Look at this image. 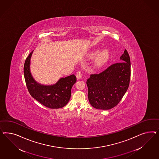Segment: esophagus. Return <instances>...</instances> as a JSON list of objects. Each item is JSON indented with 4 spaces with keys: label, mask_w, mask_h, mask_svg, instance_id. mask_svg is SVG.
Returning a JSON list of instances; mask_svg holds the SVG:
<instances>
[{
    "label": "esophagus",
    "mask_w": 159,
    "mask_h": 159,
    "mask_svg": "<svg viewBox=\"0 0 159 159\" xmlns=\"http://www.w3.org/2000/svg\"><path fill=\"white\" fill-rule=\"evenodd\" d=\"M76 76L77 79H80L82 77V72H81L80 71H78V72L76 73Z\"/></svg>",
    "instance_id": "34e87169"
}]
</instances>
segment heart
<instances>
[{
	"mask_svg": "<svg viewBox=\"0 0 159 159\" xmlns=\"http://www.w3.org/2000/svg\"><path fill=\"white\" fill-rule=\"evenodd\" d=\"M109 57V54L107 51H104L98 54L96 59V63L97 65L100 66L107 62Z\"/></svg>",
	"mask_w": 159,
	"mask_h": 159,
	"instance_id": "b5f03b06",
	"label": "heart"
}]
</instances>
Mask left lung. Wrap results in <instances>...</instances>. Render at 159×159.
I'll use <instances>...</instances> for the list:
<instances>
[{
  "mask_svg": "<svg viewBox=\"0 0 159 159\" xmlns=\"http://www.w3.org/2000/svg\"><path fill=\"white\" fill-rule=\"evenodd\" d=\"M121 62L112 64L99 73L91 74L87 80L88 98L94 108L107 110L116 107L129 85L130 61L126 49Z\"/></svg>",
  "mask_w": 159,
  "mask_h": 159,
  "instance_id": "left-lung-1",
  "label": "left lung"
}]
</instances>
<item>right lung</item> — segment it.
Returning a JSON list of instances; mask_svg holds the SVG:
<instances>
[{
	"instance_id": "right-lung-1",
	"label": "right lung",
	"mask_w": 159,
	"mask_h": 159,
	"mask_svg": "<svg viewBox=\"0 0 159 159\" xmlns=\"http://www.w3.org/2000/svg\"><path fill=\"white\" fill-rule=\"evenodd\" d=\"M33 51L26 58L24 65V75L26 86L30 95L48 108L57 109L67 104L71 96V89L76 82V77L72 75L61 78L55 84L44 86L35 82L30 70V58Z\"/></svg>"
}]
</instances>
